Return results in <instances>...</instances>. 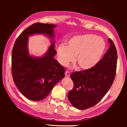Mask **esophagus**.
<instances>
[{
    "mask_svg": "<svg viewBox=\"0 0 127 127\" xmlns=\"http://www.w3.org/2000/svg\"><path fill=\"white\" fill-rule=\"evenodd\" d=\"M65 76H66V77H68L70 76V73H69V71H65Z\"/></svg>",
    "mask_w": 127,
    "mask_h": 127,
    "instance_id": "34e87169",
    "label": "esophagus"
}]
</instances>
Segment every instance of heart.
<instances>
[{
  "label": "heart",
  "instance_id": "obj_1",
  "mask_svg": "<svg viewBox=\"0 0 127 127\" xmlns=\"http://www.w3.org/2000/svg\"><path fill=\"white\" fill-rule=\"evenodd\" d=\"M105 43L100 36L83 34L72 37L66 42V47L60 45L57 49L59 63L67 65L75 60L79 67L89 70L100 61L105 49Z\"/></svg>",
  "mask_w": 127,
  "mask_h": 127
}]
</instances>
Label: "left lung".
<instances>
[{
	"mask_svg": "<svg viewBox=\"0 0 127 127\" xmlns=\"http://www.w3.org/2000/svg\"><path fill=\"white\" fill-rule=\"evenodd\" d=\"M110 47L102 59L93 68L71 73L74 88L68 94L75 108L84 110L98 103L107 93L114 82L117 67L115 46L110 38Z\"/></svg>",
	"mask_w": 127,
	"mask_h": 127,
	"instance_id": "left-lung-1",
	"label": "left lung"
}]
</instances>
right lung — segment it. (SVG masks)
Returning a JSON list of instances; mask_svg holds the SVG:
<instances>
[{"mask_svg":"<svg viewBox=\"0 0 127 127\" xmlns=\"http://www.w3.org/2000/svg\"><path fill=\"white\" fill-rule=\"evenodd\" d=\"M55 25L36 23L26 28L16 39L12 52L13 81L22 94L31 100L39 101L47 96L54 86L65 77V68L54 59L55 42L41 57L29 55L28 36L43 34L54 37Z\"/></svg>","mask_w":127,"mask_h":127,"instance_id":"1","label":"right lung"}]
</instances>
